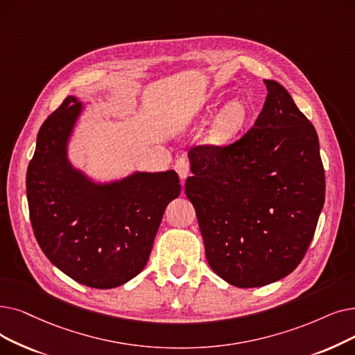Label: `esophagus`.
<instances>
[{
    "instance_id": "1",
    "label": "esophagus",
    "mask_w": 355,
    "mask_h": 355,
    "mask_svg": "<svg viewBox=\"0 0 355 355\" xmlns=\"http://www.w3.org/2000/svg\"><path fill=\"white\" fill-rule=\"evenodd\" d=\"M175 171L181 180H186L190 175V161L187 158H180L175 162Z\"/></svg>"
}]
</instances>
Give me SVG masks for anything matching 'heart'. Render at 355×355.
Masks as SVG:
<instances>
[{
  "label": "heart",
  "instance_id": "heart-1",
  "mask_svg": "<svg viewBox=\"0 0 355 355\" xmlns=\"http://www.w3.org/2000/svg\"><path fill=\"white\" fill-rule=\"evenodd\" d=\"M241 117H242V107L239 104L230 105L229 109L225 112L222 121H220L223 130H229V129H232L235 125H238Z\"/></svg>",
  "mask_w": 355,
  "mask_h": 355
}]
</instances>
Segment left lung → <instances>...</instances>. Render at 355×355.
I'll return each mask as SVG.
<instances>
[{
    "instance_id": "left-lung-1",
    "label": "left lung",
    "mask_w": 355,
    "mask_h": 355,
    "mask_svg": "<svg viewBox=\"0 0 355 355\" xmlns=\"http://www.w3.org/2000/svg\"><path fill=\"white\" fill-rule=\"evenodd\" d=\"M263 110L236 141L190 149L193 203L207 263L229 284L283 279L302 263L325 203L318 133L287 89L266 80Z\"/></svg>"
}]
</instances>
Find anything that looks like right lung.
I'll return each instance as SVG.
<instances>
[{
  "label": "right lung",
  "instance_id": "add662e5",
  "mask_svg": "<svg viewBox=\"0 0 355 355\" xmlns=\"http://www.w3.org/2000/svg\"><path fill=\"white\" fill-rule=\"evenodd\" d=\"M81 103L67 97L43 121L27 166L30 223L43 254L72 280L94 288L125 284L146 266L165 207L177 198L175 171L139 173L94 186L67 161Z\"/></svg>",
  "mask_w": 355,
  "mask_h": 355
}]
</instances>
